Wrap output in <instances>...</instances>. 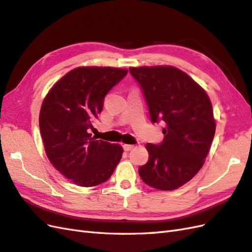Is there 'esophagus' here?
Masks as SVG:
<instances>
[{
	"label": "esophagus",
	"instance_id": "34e87169",
	"mask_svg": "<svg viewBox=\"0 0 252 252\" xmlns=\"http://www.w3.org/2000/svg\"><path fill=\"white\" fill-rule=\"evenodd\" d=\"M134 148V145H126V144H125L124 145V149H125V151H130V150H132Z\"/></svg>",
	"mask_w": 252,
	"mask_h": 252
}]
</instances>
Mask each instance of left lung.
<instances>
[{
    "label": "left lung",
    "instance_id": "obj_1",
    "mask_svg": "<svg viewBox=\"0 0 252 252\" xmlns=\"http://www.w3.org/2000/svg\"><path fill=\"white\" fill-rule=\"evenodd\" d=\"M130 72L143 89L151 121L166 124L163 143L146 145L149 159L139 176L156 189H177L197 175L210 152L216 130L211 100L176 67H131Z\"/></svg>",
    "mask_w": 252,
    "mask_h": 252
}]
</instances>
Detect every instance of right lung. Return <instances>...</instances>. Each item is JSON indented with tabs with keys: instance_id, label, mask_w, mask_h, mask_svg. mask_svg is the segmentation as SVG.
I'll return each instance as SVG.
<instances>
[{
	"instance_id": "1",
	"label": "right lung",
	"mask_w": 252,
	"mask_h": 252,
	"mask_svg": "<svg viewBox=\"0 0 252 252\" xmlns=\"http://www.w3.org/2000/svg\"><path fill=\"white\" fill-rule=\"evenodd\" d=\"M126 69L77 67L57 81L44 96L39 127L49 160L63 177L83 188L104 183L120 162L119 144L88 133L104 96L126 75Z\"/></svg>"
}]
</instances>
